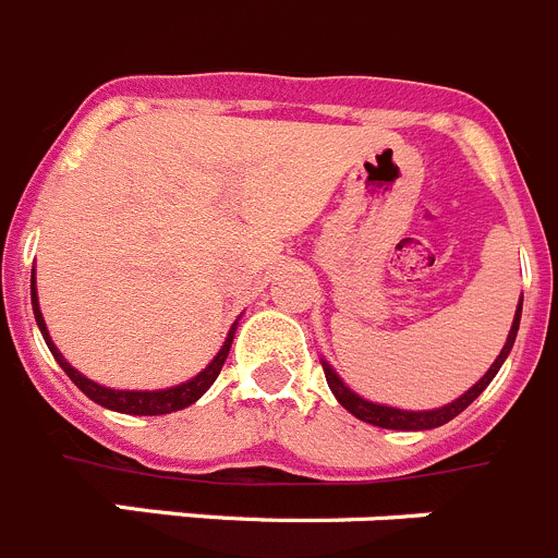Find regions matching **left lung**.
Here are the masks:
<instances>
[{
  "mask_svg": "<svg viewBox=\"0 0 558 558\" xmlns=\"http://www.w3.org/2000/svg\"><path fill=\"white\" fill-rule=\"evenodd\" d=\"M520 314H523V300H520V305H517V314H514V323H511L509 339H506L504 350H500V355H498V359H495V364H492L489 369H486V375L478 380V384L473 386V389H466L459 400H453V403H448V405H441V409H434V411H403V409H391V405L369 403V400L359 398L355 391H350L348 386L341 384V378L333 373V369H330L328 364H323L325 378H328V386H330V391H333V395H336V400H339V403L344 405V409H348L350 414L359 416V420H364V423L378 425V428H391V430H428V428H439V425L450 423L453 416H459L461 411H464L466 405L473 403V400L478 398L481 391H484L486 386L492 384V378L498 375V369H500V366H504L506 355H509L511 344H514L517 330H520Z\"/></svg>",
  "mask_w": 558,
  "mask_h": 558,
  "instance_id": "left-lung-1",
  "label": "left lung"
}]
</instances>
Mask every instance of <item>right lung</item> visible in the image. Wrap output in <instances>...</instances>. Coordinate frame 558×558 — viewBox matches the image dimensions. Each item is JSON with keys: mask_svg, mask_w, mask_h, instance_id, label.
<instances>
[{"mask_svg": "<svg viewBox=\"0 0 558 558\" xmlns=\"http://www.w3.org/2000/svg\"><path fill=\"white\" fill-rule=\"evenodd\" d=\"M29 294H33L35 323H38V328H41V336H44V341H47V348L52 350L54 361H58V364L63 366V373H66L69 378L74 380V384H77V389L83 391L85 398H92L94 403L105 405V409H110V411H122V414L155 416V414H169V411H180V409H185V405H192L194 400L203 398L205 391L210 389V384H214V380L219 378V373H222L225 359H228V353H230V344H233L235 325H233V328H230L228 339H225V344H222V350H219V353H217V359L210 361V364L205 366V369L197 375V378L185 380V384H180V386H172V389H163V391H119V389H108V386H99V384H94V380L85 378V375H80L77 369H74V366L69 364V361L58 353V348H54L52 339H49V330H47V323H44L41 308H38V294H35V272H33V283H29Z\"/></svg>", "mask_w": 558, "mask_h": 558, "instance_id": "1", "label": "right lung"}]
</instances>
